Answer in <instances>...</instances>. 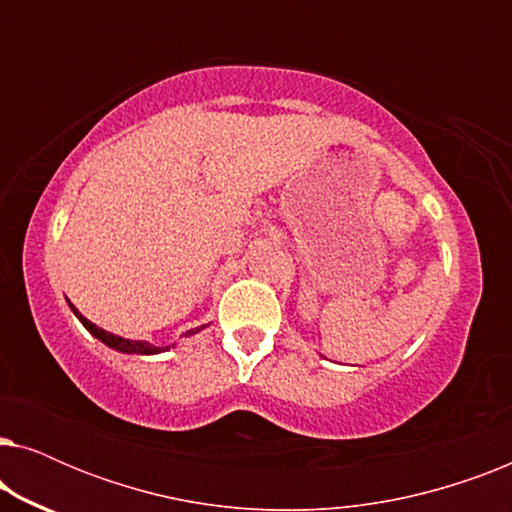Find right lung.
Returning <instances> with one entry per match:
<instances>
[{"mask_svg": "<svg viewBox=\"0 0 512 512\" xmlns=\"http://www.w3.org/2000/svg\"><path fill=\"white\" fill-rule=\"evenodd\" d=\"M72 310H74L76 317L81 319V324L86 326L88 331L93 333L97 340H102L104 345H109V347L118 349V352H125V354H158V352H167V349L174 347V345H167V347H156V345H149V342H142V340H125V338H118V335L109 333V331H104V328H97V326L93 324V321H88L86 317H83V314H81L79 310H76L74 305H72ZM200 328H205V326H200ZM200 328H193V331H188L186 335H193V333H198Z\"/></svg>", "mask_w": 512, "mask_h": 512, "instance_id": "right-lung-1", "label": "right lung"}]
</instances>
